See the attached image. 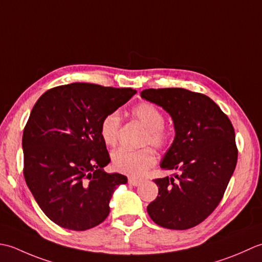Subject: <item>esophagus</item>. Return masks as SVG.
I'll list each match as a JSON object with an SVG mask.
<instances>
[{"label":"esophagus","instance_id":"esophagus-1","mask_svg":"<svg viewBox=\"0 0 262 262\" xmlns=\"http://www.w3.org/2000/svg\"><path fill=\"white\" fill-rule=\"evenodd\" d=\"M140 183H141V180L133 179V178H130V179H129V184H131V185H133V186H138Z\"/></svg>","mask_w":262,"mask_h":262}]
</instances>
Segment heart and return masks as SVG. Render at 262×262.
Returning a JSON list of instances; mask_svg holds the SVG:
<instances>
[{"label": "heart", "mask_w": 262, "mask_h": 262, "mask_svg": "<svg viewBox=\"0 0 262 262\" xmlns=\"http://www.w3.org/2000/svg\"><path fill=\"white\" fill-rule=\"evenodd\" d=\"M131 114L146 129L143 145H151L157 149H163L168 145L170 131L165 127L164 114L156 105L143 101L132 108ZM120 131L121 117L116 112L106 115L101 121L100 136L107 146L114 147L117 145ZM155 163L156 156L150 148H143L140 150L122 148L112 156V165L117 172L135 178L141 176L147 169L152 167Z\"/></svg>", "instance_id": "b5f03b06"}]
</instances>
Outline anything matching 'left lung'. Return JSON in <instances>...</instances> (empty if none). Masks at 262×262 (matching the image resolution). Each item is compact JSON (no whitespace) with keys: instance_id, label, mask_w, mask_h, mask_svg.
<instances>
[{"instance_id":"8db88e82","label":"left lung","mask_w":262,"mask_h":262,"mask_svg":"<svg viewBox=\"0 0 262 262\" xmlns=\"http://www.w3.org/2000/svg\"><path fill=\"white\" fill-rule=\"evenodd\" d=\"M141 97L167 112L175 138L161 162L173 178L156 179L158 195L147 211L157 225L188 229L220 204L237 163L235 132L227 115L208 96L183 88L145 89Z\"/></svg>"}]
</instances>
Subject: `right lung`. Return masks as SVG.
<instances>
[{
	"label": "right lung",
	"mask_w": 262,
	"mask_h": 262,
	"mask_svg": "<svg viewBox=\"0 0 262 262\" xmlns=\"http://www.w3.org/2000/svg\"><path fill=\"white\" fill-rule=\"evenodd\" d=\"M136 93L76 82L47 90L36 101L23 135L24 176L58 226L86 231L108 216L113 192L127 178L104 172L111 158L100 124Z\"/></svg>",
	"instance_id": "right-lung-1"
}]
</instances>
